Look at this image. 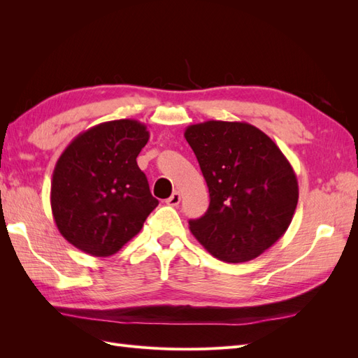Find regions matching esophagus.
Instances as JSON below:
<instances>
[{
	"label": "esophagus",
	"mask_w": 358,
	"mask_h": 358,
	"mask_svg": "<svg viewBox=\"0 0 358 358\" xmlns=\"http://www.w3.org/2000/svg\"><path fill=\"white\" fill-rule=\"evenodd\" d=\"M166 203H167L169 206H178V204L180 203V192H179V191L173 192L171 196L166 200Z\"/></svg>",
	"instance_id": "esophagus-1"
}]
</instances>
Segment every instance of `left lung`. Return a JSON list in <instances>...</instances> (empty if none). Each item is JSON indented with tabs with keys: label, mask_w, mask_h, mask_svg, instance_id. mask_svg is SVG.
<instances>
[{
	"label": "left lung",
	"mask_w": 358,
	"mask_h": 358,
	"mask_svg": "<svg viewBox=\"0 0 358 358\" xmlns=\"http://www.w3.org/2000/svg\"><path fill=\"white\" fill-rule=\"evenodd\" d=\"M183 136L210 196L208 212L189 221L192 236L225 263L262 255L285 234L297 208L299 183L289 161L248 122L206 121L187 127Z\"/></svg>",
	"instance_id": "left-lung-1"
}]
</instances>
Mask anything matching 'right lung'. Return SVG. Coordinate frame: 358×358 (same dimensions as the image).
<instances>
[{"mask_svg": "<svg viewBox=\"0 0 358 358\" xmlns=\"http://www.w3.org/2000/svg\"><path fill=\"white\" fill-rule=\"evenodd\" d=\"M148 140L136 119L103 122L71 140L50 185L53 220L69 243L109 257L142 230L158 206L136 161Z\"/></svg>", "mask_w": 358, "mask_h": 358, "instance_id": "right-lung-1", "label": "right lung"}]
</instances>
